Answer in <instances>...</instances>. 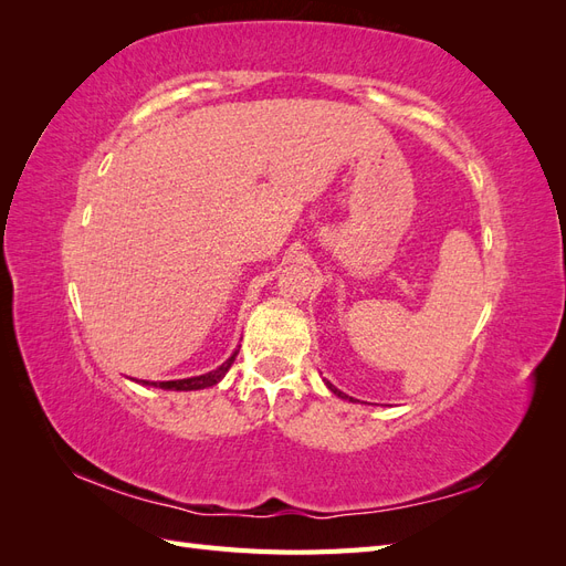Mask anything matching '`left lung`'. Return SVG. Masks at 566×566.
I'll list each match as a JSON object with an SVG mask.
<instances>
[{"label":"left lung","instance_id":"left-lung-1","mask_svg":"<svg viewBox=\"0 0 566 566\" xmlns=\"http://www.w3.org/2000/svg\"><path fill=\"white\" fill-rule=\"evenodd\" d=\"M328 389H331V391H335V394H337V397H342V391H337V389H335V387H333L331 382H328Z\"/></svg>","mask_w":566,"mask_h":566}]
</instances>
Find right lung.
<instances>
[{
  "mask_svg": "<svg viewBox=\"0 0 566 566\" xmlns=\"http://www.w3.org/2000/svg\"><path fill=\"white\" fill-rule=\"evenodd\" d=\"M235 354H238V352H235ZM235 354H233L231 358H227V361L221 364L217 370H210V373H205V375H198V378L169 380V382H153V387H160V389H175V391H191V389H205V387H212V385H217L221 378H224L227 370H229V368H231V364H233ZM146 385H148V382H146Z\"/></svg>",
  "mask_w": 566,
  "mask_h": 566,
  "instance_id": "obj_1",
  "label": "right lung"
}]
</instances>
